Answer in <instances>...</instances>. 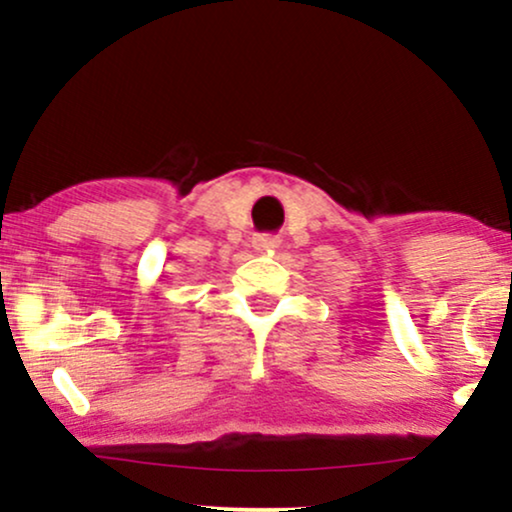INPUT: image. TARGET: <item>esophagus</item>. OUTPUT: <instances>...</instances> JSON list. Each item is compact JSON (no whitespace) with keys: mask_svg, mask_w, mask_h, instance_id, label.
<instances>
[{"mask_svg":"<svg viewBox=\"0 0 512 512\" xmlns=\"http://www.w3.org/2000/svg\"><path fill=\"white\" fill-rule=\"evenodd\" d=\"M278 236H271V234H257L252 238V248L257 252H271L274 248H278Z\"/></svg>","mask_w":512,"mask_h":512,"instance_id":"34e87169","label":"esophagus"}]
</instances>
